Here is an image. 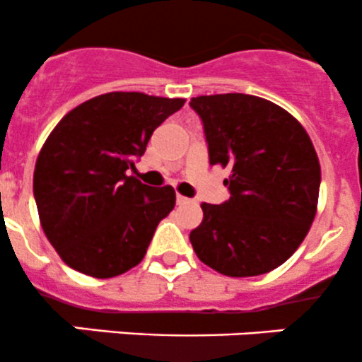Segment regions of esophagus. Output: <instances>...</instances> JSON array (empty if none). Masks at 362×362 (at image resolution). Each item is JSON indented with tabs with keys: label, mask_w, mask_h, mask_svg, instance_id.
Segmentation results:
<instances>
[{
	"label": "esophagus",
	"mask_w": 362,
	"mask_h": 362,
	"mask_svg": "<svg viewBox=\"0 0 362 362\" xmlns=\"http://www.w3.org/2000/svg\"><path fill=\"white\" fill-rule=\"evenodd\" d=\"M176 202L181 206V204H188L189 199H186L185 195H180V193H177V195H176Z\"/></svg>",
	"instance_id": "1"
}]
</instances>
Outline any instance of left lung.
I'll use <instances>...</instances> for the list:
<instances>
[{
	"instance_id": "obj_1",
	"label": "left lung",
	"mask_w": 362,
	"mask_h": 362,
	"mask_svg": "<svg viewBox=\"0 0 362 362\" xmlns=\"http://www.w3.org/2000/svg\"><path fill=\"white\" fill-rule=\"evenodd\" d=\"M211 165L227 167L230 199L204 202L189 232L197 257L225 276H259L291 259L306 238L320 163L306 130L269 100L243 93L197 96Z\"/></svg>"
}]
</instances>
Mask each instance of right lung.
<instances>
[{
    "label": "right lung",
    "instance_id": "right-lung-1",
    "mask_svg": "<svg viewBox=\"0 0 362 362\" xmlns=\"http://www.w3.org/2000/svg\"><path fill=\"white\" fill-rule=\"evenodd\" d=\"M182 105V98L114 91L75 107L51 132L35 165L33 193L42 228L71 269L112 278L144 259L176 192L142 185L127 170Z\"/></svg>",
    "mask_w": 362,
    "mask_h": 362
}]
</instances>
